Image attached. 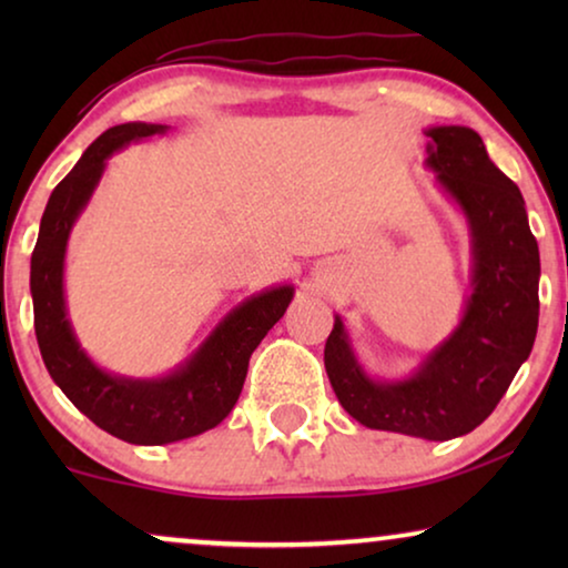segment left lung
<instances>
[{
	"instance_id": "8db88e82",
	"label": "left lung",
	"mask_w": 568,
	"mask_h": 568,
	"mask_svg": "<svg viewBox=\"0 0 568 568\" xmlns=\"http://www.w3.org/2000/svg\"><path fill=\"white\" fill-rule=\"evenodd\" d=\"M426 136V165L470 227L473 294L463 321L414 375L379 383L356 362L336 315L325 341V372L338 403L359 424L445 442L484 424L530 356L540 253L523 193L488 160L484 139L468 126H434Z\"/></svg>"
}]
</instances>
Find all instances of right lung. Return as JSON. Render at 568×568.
I'll return each mask as SVG.
<instances>
[{"label":"right lung","instance_id":"right-lung-1","mask_svg":"<svg viewBox=\"0 0 568 568\" xmlns=\"http://www.w3.org/2000/svg\"><path fill=\"white\" fill-rule=\"evenodd\" d=\"M162 123H121L92 142L45 204L30 258L36 338L45 369L61 393L100 429L131 445H170L214 429L235 408L247 362L294 297L274 286L237 305L199 352L168 377L131 379L92 364L77 341L64 302V255L72 224L95 191L105 160L129 142L165 134Z\"/></svg>","mask_w":568,"mask_h":568}]
</instances>
